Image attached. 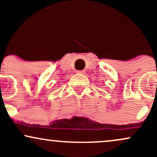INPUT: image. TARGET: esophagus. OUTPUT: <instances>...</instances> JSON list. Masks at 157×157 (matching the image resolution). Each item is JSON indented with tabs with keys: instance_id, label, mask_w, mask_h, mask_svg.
<instances>
[{
	"instance_id": "esophagus-1",
	"label": "esophagus",
	"mask_w": 157,
	"mask_h": 157,
	"mask_svg": "<svg viewBox=\"0 0 157 157\" xmlns=\"http://www.w3.org/2000/svg\"><path fill=\"white\" fill-rule=\"evenodd\" d=\"M77 73L80 74V75H86V71H85V70H82V71H77Z\"/></svg>"
}]
</instances>
